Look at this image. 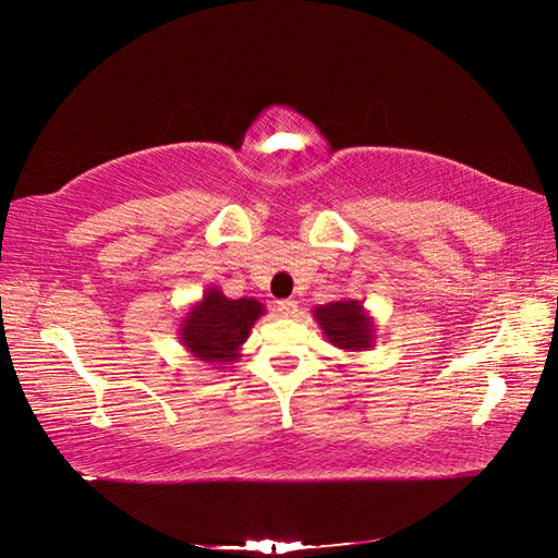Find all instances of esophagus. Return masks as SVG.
I'll list each match as a JSON object with an SVG mask.
<instances>
[{
  "instance_id": "obj_1",
  "label": "esophagus",
  "mask_w": 558,
  "mask_h": 558,
  "mask_svg": "<svg viewBox=\"0 0 558 558\" xmlns=\"http://www.w3.org/2000/svg\"><path fill=\"white\" fill-rule=\"evenodd\" d=\"M276 312L280 316L290 318V316L298 314V302H294V300H280V302H276Z\"/></svg>"
}]
</instances>
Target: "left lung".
<instances>
[{
  "label": "left lung",
  "mask_w": 558,
  "mask_h": 558,
  "mask_svg": "<svg viewBox=\"0 0 558 558\" xmlns=\"http://www.w3.org/2000/svg\"><path fill=\"white\" fill-rule=\"evenodd\" d=\"M314 318L322 326L330 345L348 352H362L374 345V322L357 300H342L316 306Z\"/></svg>",
  "instance_id": "1"
}]
</instances>
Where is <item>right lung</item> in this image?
<instances>
[{
  "label": "right lung",
  "mask_w": 558,
  "mask_h": 558,
  "mask_svg": "<svg viewBox=\"0 0 558 558\" xmlns=\"http://www.w3.org/2000/svg\"><path fill=\"white\" fill-rule=\"evenodd\" d=\"M264 312V304L252 298L228 300L218 288H208L180 324V340L198 360L230 364Z\"/></svg>",
  "instance_id": "add662e5"
}]
</instances>
